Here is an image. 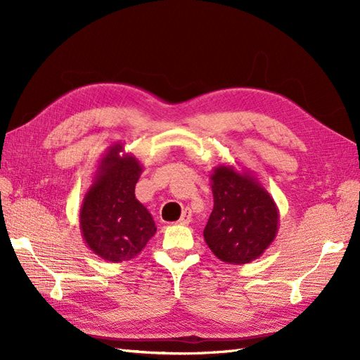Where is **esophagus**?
<instances>
[{
    "label": "esophagus",
    "mask_w": 360,
    "mask_h": 360,
    "mask_svg": "<svg viewBox=\"0 0 360 360\" xmlns=\"http://www.w3.org/2000/svg\"><path fill=\"white\" fill-rule=\"evenodd\" d=\"M190 221H192V212H190V210H186L184 213H182V217H181V219L178 221V223L179 224H188L190 223Z\"/></svg>",
    "instance_id": "1"
}]
</instances>
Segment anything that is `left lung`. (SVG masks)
Returning <instances> with one entry per match:
<instances>
[{
    "instance_id": "8db88e82",
    "label": "left lung",
    "mask_w": 360,
    "mask_h": 360,
    "mask_svg": "<svg viewBox=\"0 0 360 360\" xmlns=\"http://www.w3.org/2000/svg\"><path fill=\"white\" fill-rule=\"evenodd\" d=\"M213 210L204 240L221 262L246 264L259 258L278 232V209L250 172L221 164L210 174Z\"/></svg>"
}]
</instances>
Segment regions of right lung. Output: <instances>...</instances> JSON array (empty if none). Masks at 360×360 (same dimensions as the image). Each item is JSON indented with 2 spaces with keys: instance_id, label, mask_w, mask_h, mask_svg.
I'll return each instance as SVG.
<instances>
[{
  "instance_id": "1",
  "label": "right lung",
  "mask_w": 360,
  "mask_h": 360,
  "mask_svg": "<svg viewBox=\"0 0 360 360\" xmlns=\"http://www.w3.org/2000/svg\"><path fill=\"white\" fill-rule=\"evenodd\" d=\"M142 170L134 155L125 153L122 143H114L98 162L93 184L83 198L82 236L105 262L124 263L137 257L156 233L151 213L134 195Z\"/></svg>"
}]
</instances>
